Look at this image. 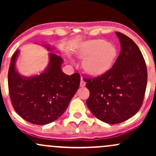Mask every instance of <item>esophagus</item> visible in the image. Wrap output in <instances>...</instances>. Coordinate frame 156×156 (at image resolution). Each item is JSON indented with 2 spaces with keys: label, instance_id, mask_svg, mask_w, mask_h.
Wrapping results in <instances>:
<instances>
[{
  "label": "esophagus",
  "instance_id": "1",
  "mask_svg": "<svg viewBox=\"0 0 156 156\" xmlns=\"http://www.w3.org/2000/svg\"><path fill=\"white\" fill-rule=\"evenodd\" d=\"M86 85V82L84 81V80H83V78H81V80H80V86L81 87H84V86Z\"/></svg>",
  "mask_w": 156,
  "mask_h": 156
}]
</instances>
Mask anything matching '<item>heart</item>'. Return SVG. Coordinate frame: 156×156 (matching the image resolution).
<instances>
[{
	"mask_svg": "<svg viewBox=\"0 0 156 156\" xmlns=\"http://www.w3.org/2000/svg\"><path fill=\"white\" fill-rule=\"evenodd\" d=\"M117 54L116 46L102 39H93L81 45L78 55L85 59L84 69L92 75H100L110 69Z\"/></svg>",
	"mask_w": 156,
	"mask_h": 156,
	"instance_id": "obj_1",
	"label": "heart"
}]
</instances>
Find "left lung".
I'll use <instances>...</instances> for the list:
<instances>
[{
  "label": "left lung",
  "instance_id": "1",
  "mask_svg": "<svg viewBox=\"0 0 156 156\" xmlns=\"http://www.w3.org/2000/svg\"><path fill=\"white\" fill-rule=\"evenodd\" d=\"M121 51L114 65L101 76L85 78L89 97L87 105L93 115L108 124L130 119L140 109L147 83L145 61L136 44L116 32Z\"/></svg>",
  "mask_w": 156,
  "mask_h": 156
}]
</instances>
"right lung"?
Wrapping results in <instances>:
<instances>
[{
    "label": "right lung",
    "instance_id": "1",
    "mask_svg": "<svg viewBox=\"0 0 156 156\" xmlns=\"http://www.w3.org/2000/svg\"><path fill=\"white\" fill-rule=\"evenodd\" d=\"M46 48L51 49L49 46ZM18 54L17 51L12 55L8 73L9 92L14 109L23 119L35 125H46L56 120L67 108L79 87V73L64 74L61 68L62 57L50 53L45 70L26 78L15 69Z\"/></svg>",
    "mask_w": 156,
    "mask_h": 156
}]
</instances>
